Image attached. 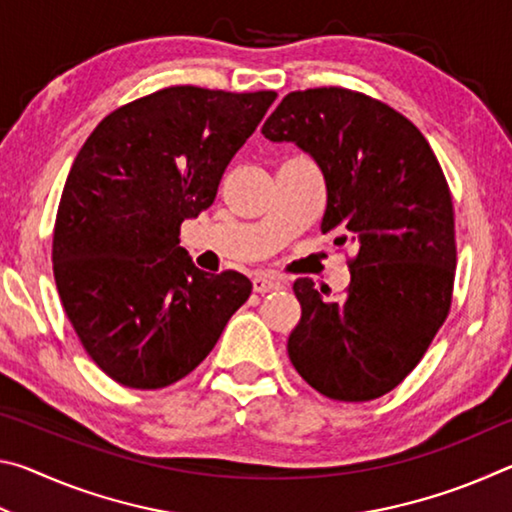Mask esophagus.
Instances as JSON below:
<instances>
[{
	"label": "esophagus",
	"mask_w": 512,
	"mask_h": 512,
	"mask_svg": "<svg viewBox=\"0 0 512 512\" xmlns=\"http://www.w3.org/2000/svg\"><path fill=\"white\" fill-rule=\"evenodd\" d=\"M287 287L282 280H277V277L271 275H255L253 277V289L255 293H271V291H280Z\"/></svg>",
	"instance_id": "obj_1"
}]
</instances>
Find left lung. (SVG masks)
<instances>
[{
    "label": "left lung",
    "mask_w": 512,
    "mask_h": 512,
    "mask_svg": "<svg viewBox=\"0 0 512 512\" xmlns=\"http://www.w3.org/2000/svg\"><path fill=\"white\" fill-rule=\"evenodd\" d=\"M262 133L316 160L327 187L320 230L357 246L343 300H325L309 277L293 284L302 316L289 359L329 400H375L418 366L452 305L454 207L443 169L409 119L343 88L287 94Z\"/></svg>",
    "instance_id": "1"
}]
</instances>
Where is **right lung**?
Returning a JSON list of instances; mask_svg holds the SVG:
<instances>
[{"mask_svg": "<svg viewBox=\"0 0 512 512\" xmlns=\"http://www.w3.org/2000/svg\"><path fill=\"white\" fill-rule=\"evenodd\" d=\"M275 97L176 85L110 112L76 155L54 277L85 352L117 384L151 391L183 379L248 300L246 275L194 266L180 223L214 203Z\"/></svg>", "mask_w": 512, "mask_h": 512, "instance_id": "obj_1", "label": "right lung"}]
</instances>
